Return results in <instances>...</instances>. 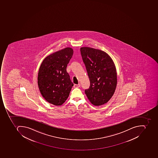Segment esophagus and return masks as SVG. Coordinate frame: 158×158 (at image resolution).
Masks as SVG:
<instances>
[{"label": "esophagus", "instance_id": "1", "mask_svg": "<svg viewBox=\"0 0 158 158\" xmlns=\"http://www.w3.org/2000/svg\"><path fill=\"white\" fill-rule=\"evenodd\" d=\"M80 86V84H78L77 85V84H74V85H73V87H79Z\"/></svg>", "mask_w": 158, "mask_h": 158}]
</instances>
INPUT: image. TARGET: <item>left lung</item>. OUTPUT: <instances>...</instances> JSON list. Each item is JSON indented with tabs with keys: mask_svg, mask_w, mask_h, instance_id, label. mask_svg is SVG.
Masks as SVG:
<instances>
[{
	"mask_svg": "<svg viewBox=\"0 0 158 158\" xmlns=\"http://www.w3.org/2000/svg\"><path fill=\"white\" fill-rule=\"evenodd\" d=\"M80 51L90 83L85 92L92 104L103 105L110 100L116 89L117 74L114 63L103 51L87 47H81Z\"/></svg>",
	"mask_w": 158,
	"mask_h": 158,
	"instance_id": "obj_1",
	"label": "left lung"
}]
</instances>
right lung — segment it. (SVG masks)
<instances>
[{
    "label": "right lung",
    "mask_w": 158,
    "mask_h": 158,
    "mask_svg": "<svg viewBox=\"0 0 158 158\" xmlns=\"http://www.w3.org/2000/svg\"><path fill=\"white\" fill-rule=\"evenodd\" d=\"M73 53L72 48L67 47L49 55L40 65L38 76L39 88L49 103L61 105L69 96L73 84L66 68Z\"/></svg>",
    "instance_id": "obj_1"
}]
</instances>
